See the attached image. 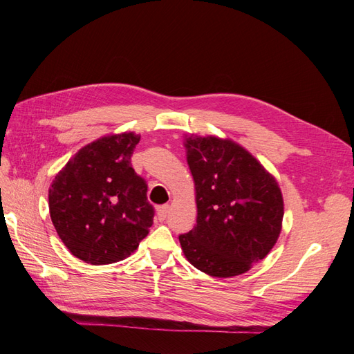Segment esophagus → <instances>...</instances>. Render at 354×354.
I'll return each mask as SVG.
<instances>
[{
    "label": "esophagus",
    "instance_id": "34e87169",
    "mask_svg": "<svg viewBox=\"0 0 354 354\" xmlns=\"http://www.w3.org/2000/svg\"><path fill=\"white\" fill-rule=\"evenodd\" d=\"M168 212H169V205H162V207H159V208L156 209L158 220H159V221H164V220L167 218V216H168Z\"/></svg>",
    "mask_w": 354,
    "mask_h": 354
}]
</instances>
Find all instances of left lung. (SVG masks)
<instances>
[{
    "label": "left lung",
    "instance_id": "obj_1",
    "mask_svg": "<svg viewBox=\"0 0 354 354\" xmlns=\"http://www.w3.org/2000/svg\"><path fill=\"white\" fill-rule=\"evenodd\" d=\"M198 218L178 241L187 261L216 277L248 272L272 251L283 220L276 178L230 138L185 136Z\"/></svg>",
    "mask_w": 354,
    "mask_h": 354
}]
</instances>
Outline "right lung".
<instances>
[{"mask_svg":"<svg viewBox=\"0 0 354 354\" xmlns=\"http://www.w3.org/2000/svg\"><path fill=\"white\" fill-rule=\"evenodd\" d=\"M138 142L140 134L125 131L85 145L48 189L53 226L71 254L85 263L127 259L153 224L147 185L131 167Z\"/></svg>","mask_w":354,"mask_h":354,"instance_id":"1","label":"right lung"}]
</instances>
